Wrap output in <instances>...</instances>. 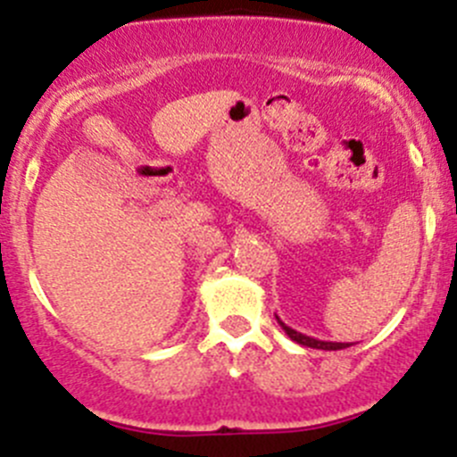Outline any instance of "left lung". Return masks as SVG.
<instances>
[{
    "instance_id": "8db88e82",
    "label": "left lung",
    "mask_w": 457,
    "mask_h": 457,
    "mask_svg": "<svg viewBox=\"0 0 457 457\" xmlns=\"http://www.w3.org/2000/svg\"><path fill=\"white\" fill-rule=\"evenodd\" d=\"M276 320H278V325L283 327V331H285V334H287L289 338L294 340V343L303 345V347H312V349H325V352H338V349H347V347H352V345H349V343H329V340H318V338H312V336H305V334H301V331H296V329H292V327H287V325H285V322L280 320L278 316H276Z\"/></svg>"
}]
</instances>
